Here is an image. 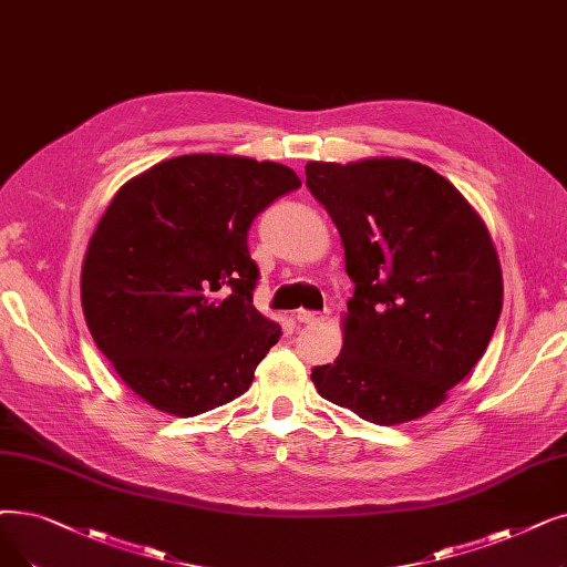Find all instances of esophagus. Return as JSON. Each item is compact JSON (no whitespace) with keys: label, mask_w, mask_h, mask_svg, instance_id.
<instances>
[{"label":"esophagus","mask_w":567,"mask_h":567,"mask_svg":"<svg viewBox=\"0 0 567 567\" xmlns=\"http://www.w3.org/2000/svg\"><path fill=\"white\" fill-rule=\"evenodd\" d=\"M297 319L301 324H319V322H324V315L322 312H310V310H299Z\"/></svg>","instance_id":"34e87169"}]
</instances>
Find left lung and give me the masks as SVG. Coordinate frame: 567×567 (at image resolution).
Instances as JSON below:
<instances>
[{
  "instance_id": "obj_1",
  "label": "left lung",
  "mask_w": 567,
  "mask_h": 567,
  "mask_svg": "<svg viewBox=\"0 0 567 567\" xmlns=\"http://www.w3.org/2000/svg\"><path fill=\"white\" fill-rule=\"evenodd\" d=\"M306 185L354 282L342 350L315 368V389L378 426L420 420L473 371L498 324L503 274L484 219L447 178L403 157L308 162Z\"/></svg>"
}]
</instances>
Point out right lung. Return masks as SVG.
I'll return each instance as SVG.
<instances>
[{"instance_id":"1","label":"right lung","mask_w":567,"mask_h":567,"mask_svg":"<svg viewBox=\"0 0 567 567\" xmlns=\"http://www.w3.org/2000/svg\"><path fill=\"white\" fill-rule=\"evenodd\" d=\"M299 187L285 164L196 153L115 192L83 259L81 303L96 348L145 403L196 416L250 389L280 324L252 306L248 229Z\"/></svg>"}]
</instances>
